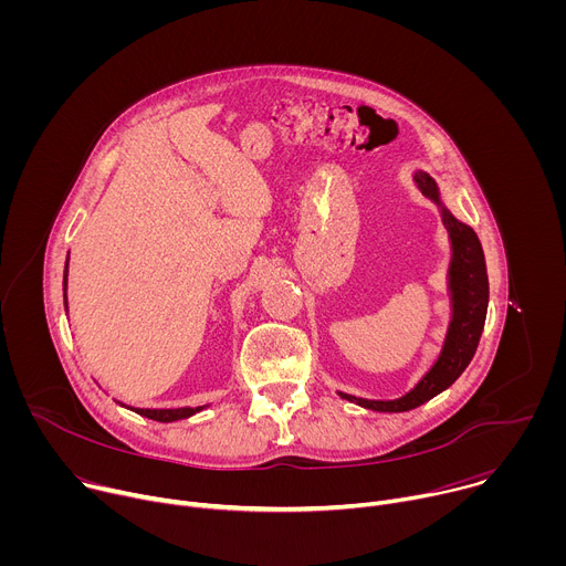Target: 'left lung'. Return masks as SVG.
<instances>
[{
  "label": "left lung",
  "instance_id": "left-lung-1",
  "mask_svg": "<svg viewBox=\"0 0 566 566\" xmlns=\"http://www.w3.org/2000/svg\"><path fill=\"white\" fill-rule=\"evenodd\" d=\"M417 184L426 197L439 201L437 184L426 172L417 175ZM443 223L450 232L452 251H454L452 266H450V289H452L454 311H452L450 332H448L441 358L410 394L396 400H367V398H356L340 391L343 398L358 402V406L367 410L408 412L419 408L421 402L448 389L461 376V371L468 367V363L476 352V345L483 332V322H486V311H489L486 260H483V251L474 230L457 221L446 208H443Z\"/></svg>",
  "mask_w": 566,
  "mask_h": 566
}]
</instances>
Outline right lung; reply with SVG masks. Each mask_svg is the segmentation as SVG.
Returning <instances> with one entry per match:
<instances>
[{
    "label": "right lung",
    "mask_w": 566,
    "mask_h": 566,
    "mask_svg": "<svg viewBox=\"0 0 566 566\" xmlns=\"http://www.w3.org/2000/svg\"><path fill=\"white\" fill-rule=\"evenodd\" d=\"M64 289H66V275H64ZM197 410L192 408H184V410H136V415L147 417L151 421H160V423H170V421H179V419H188L192 417Z\"/></svg>",
    "instance_id": "1"
}]
</instances>
